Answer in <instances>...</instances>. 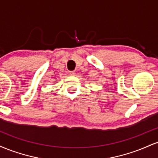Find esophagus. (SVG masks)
Masks as SVG:
<instances>
[{
  "instance_id": "1",
  "label": "esophagus",
  "mask_w": 158,
  "mask_h": 158,
  "mask_svg": "<svg viewBox=\"0 0 158 158\" xmlns=\"http://www.w3.org/2000/svg\"><path fill=\"white\" fill-rule=\"evenodd\" d=\"M69 75L70 76L76 75V72L75 71H69Z\"/></svg>"
}]
</instances>
